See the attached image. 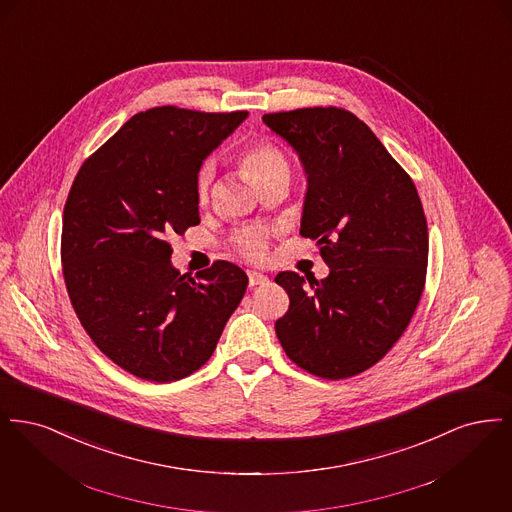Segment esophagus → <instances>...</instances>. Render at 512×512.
<instances>
[{
  "label": "esophagus",
  "instance_id": "esophagus-1",
  "mask_svg": "<svg viewBox=\"0 0 512 512\" xmlns=\"http://www.w3.org/2000/svg\"><path fill=\"white\" fill-rule=\"evenodd\" d=\"M247 278H249V286L255 288V286H261V284H267L268 276L263 272H257V270H247Z\"/></svg>",
  "mask_w": 512,
  "mask_h": 512
}]
</instances>
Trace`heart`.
<instances>
[{"mask_svg": "<svg viewBox=\"0 0 512 512\" xmlns=\"http://www.w3.org/2000/svg\"><path fill=\"white\" fill-rule=\"evenodd\" d=\"M244 167L259 186L276 174H282V172L290 174V165H288L286 155L272 144H255V146L249 147L244 153ZM213 176H215V169L211 163H205L199 169L197 195L201 201H205L209 197ZM236 245H238V251L247 259L261 261L267 255V234L263 230H249L238 238Z\"/></svg>", "mask_w": 512, "mask_h": 512, "instance_id": "heart-1", "label": "heart"}]
</instances>
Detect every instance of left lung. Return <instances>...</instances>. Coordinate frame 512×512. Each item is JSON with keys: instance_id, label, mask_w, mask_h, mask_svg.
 Instances as JSON below:
<instances>
[{"instance_id": "left-lung-1", "label": "left lung", "mask_w": 512, "mask_h": 512, "mask_svg": "<svg viewBox=\"0 0 512 512\" xmlns=\"http://www.w3.org/2000/svg\"><path fill=\"white\" fill-rule=\"evenodd\" d=\"M307 174L301 236L330 267L309 284L297 272L274 282L290 295L276 320L286 355L303 370L349 378L376 365L401 338L420 301L428 226L413 180L365 122L338 107L263 117Z\"/></svg>"}]
</instances>
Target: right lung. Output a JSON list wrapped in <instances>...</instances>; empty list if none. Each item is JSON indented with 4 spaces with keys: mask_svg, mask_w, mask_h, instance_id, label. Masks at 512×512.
<instances>
[{
    "mask_svg": "<svg viewBox=\"0 0 512 512\" xmlns=\"http://www.w3.org/2000/svg\"><path fill=\"white\" fill-rule=\"evenodd\" d=\"M247 111L153 107L90 155L63 211L61 263L74 313L115 365L174 382L209 361L247 288L217 261L197 278L172 267L167 238L199 224L197 174Z\"/></svg>",
    "mask_w": 512,
    "mask_h": 512,
    "instance_id": "1",
    "label": "right lung"
}]
</instances>
